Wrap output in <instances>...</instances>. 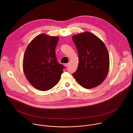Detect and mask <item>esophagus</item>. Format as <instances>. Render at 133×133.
<instances>
[{"instance_id":"1","label":"esophagus","mask_w":133,"mask_h":133,"mask_svg":"<svg viewBox=\"0 0 133 133\" xmlns=\"http://www.w3.org/2000/svg\"><path fill=\"white\" fill-rule=\"evenodd\" d=\"M64 65L66 66V67H68L69 65V63H65L64 64Z\"/></svg>"}]
</instances>
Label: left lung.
Masks as SVG:
<instances>
[{
  "instance_id": "left-lung-1",
  "label": "left lung",
  "mask_w": 133,
  "mask_h": 133,
  "mask_svg": "<svg viewBox=\"0 0 133 133\" xmlns=\"http://www.w3.org/2000/svg\"><path fill=\"white\" fill-rule=\"evenodd\" d=\"M79 56L77 69L73 75L86 89L100 85L107 77L109 55L104 43L94 34L85 32L72 37Z\"/></svg>"
}]
</instances>
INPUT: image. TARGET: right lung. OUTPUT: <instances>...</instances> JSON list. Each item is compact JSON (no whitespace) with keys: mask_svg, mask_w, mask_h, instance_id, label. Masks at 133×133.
Here are the masks:
<instances>
[{"mask_svg":"<svg viewBox=\"0 0 133 133\" xmlns=\"http://www.w3.org/2000/svg\"><path fill=\"white\" fill-rule=\"evenodd\" d=\"M59 40L41 34L28 45L23 59V70L27 80L35 88L48 91L59 82L64 66L59 63L55 48Z\"/></svg>","mask_w":133,"mask_h":133,"instance_id":"add662e5","label":"right lung"}]
</instances>
